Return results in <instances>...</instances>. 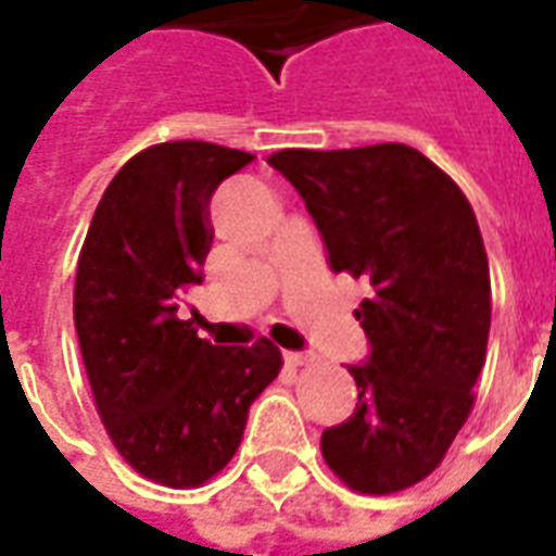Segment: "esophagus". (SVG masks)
Instances as JSON below:
<instances>
[{"instance_id": "1", "label": "esophagus", "mask_w": 556, "mask_h": 556, "mask_svg": "<svg viewBox=\"0 0 556 556\" xmlns=\"http://www.w3.org/2000/svg\"><path fill=\"white\" fill-rule=\"evenodd\" d=\"M315 354H306V351H289L286 354V363L289 366H306V363H313Z\"/></svg>"}]
</instances>
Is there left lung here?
<instances>
[{
    "label": "left lung",
    "instance_id": "1",
    "mask_svg": "<svg viewBox=\"0 0 556 556\" xmlns=\"http://www.w3.org/2000/svg\"><path fill=\"white\" fill-rule=\"evenodd\" d=\"M267 163L301 193L333 270L369 279L354 309L369 357L357 408L321 434L345 485L390 494L429 477L473 408L491 327L489 258L458 184L402 142L286 148Z\"/></svg>",
    "mask_w": 556,
    "mask_h": 556
}]
</instances>
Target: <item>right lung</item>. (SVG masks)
I'll return each mask as SVG.
<instances>
[{
	"mask_svg": "<svg viewBox=\"0 0 556 556\" xmlns=\"http://www.w3.org/2000/svg\"><path fill=\"white\" fill-rule=\"evenodd\" d=\"M253 160L199 139L139 151L106 187L79 253L74 325L98 414L127 465L169 489L229 465L250 405L282 366L270 339L223 349L178 318L214 241L207 202Z\"/></svg>",
	"mask_w": 556,
	"mask_h": 556,
	"instance_id": "obj_1",
	"label": "right lung"
}]
</instances>
